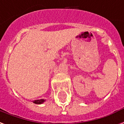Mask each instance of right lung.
I'll use <instances>...</instances> for the list:
<instances>
[{"instance_id": "1", "label": "right lung", "mask_w": 124, "mask_h": 124, "mask_svg": "<svg viewBox=\"0 0 124 124\" xmlns=\"http://www.w3.org/2000/svg\"><path fill=\"white\" fill-rule=\"evenodd\" d=\"M45 101V100L39 99V100H35V101H33V103H35V104H42V103H43Z\"/></svg>"}]
</instances>
